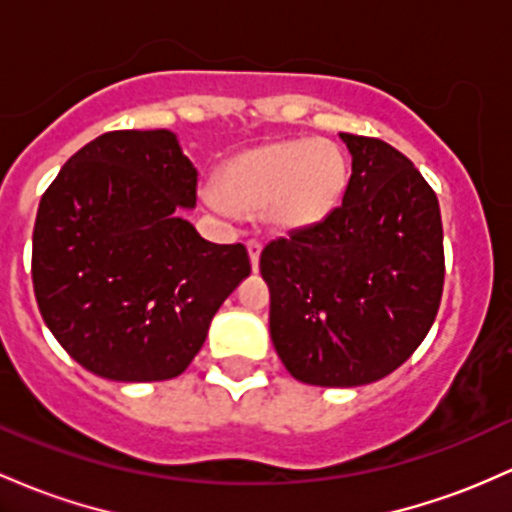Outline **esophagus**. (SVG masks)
<instances>
[{
	"mask_svg": "<svg viewBox=\"0 0 512 512\" xmlns=\"http://www.w3.org/2000/svg\"><path fill=\"white\" fill-rule=\"evenodd\" d=\"M260 252H262V245L257 243V240H250V243H247V255H250L252 272H257V269H260Z\"/></svg>",
	"mask_w": 512,
	"mask_h": 512,
	"instance_id": "obj_1",
	"label": "esophagus"
}]
</instances>
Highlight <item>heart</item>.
Wrapping results in <instances>:
<instances>
[{
  "label": "heart",
  "instance_id": "obj_1",
  "mask_svg": "<svg viewBox=\"0 0 512 512\" xmlns=\"http://www.w3.org/2000/svg\"><path fill=\"white\" fill-rule=\"evenodd\" d=\"M345 182L347 162L335 145L286 140L233 157L209 199L221 211H265L272 228L299 233L335 211Z\"/></svg>",
  "mask_w": 512,
  "mask_h": 512
}]
</instances>
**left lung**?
<instances>
[{
	"label": "left lung",
	"mask_w": 512,
	"mask_h": 512,
	"mask_svg": "<svg viewBox=\"0 0 512 512\" xmlns=\"http://www.w3.org/2000/svg\"><path fill=\"white\" fill-rule=\"evenodd\" d=\"M352 155L342 204L318 226L272 240L260 255L269 335L294 379L364 386L418 350L445 282L437 196L406 155L340 133Z\"/></svg>",
	"instance_id": "1"
}]
</instances>
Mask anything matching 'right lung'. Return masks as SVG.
I'll use <instances>...</instances> for the list:
<instances>
[{
  "instance_id": "right-lung-1",
  "label": "right lung",
  "mask_w": 512,
  "mask_h": 512,
  "mask_svg": "<svg viewBox=\"0 0 512 512\" xmlns=\"http://www.w3.org/2000/svg\"><path fill=\"white\" fill-rule=\"evenodd\" d=\"M199 172L177 133L114 131L65 162L38 204L31 274L55 340L111 381H165L192 364L221 303L250 274L182 216Z\"/></svg>"
}]
</instances>
